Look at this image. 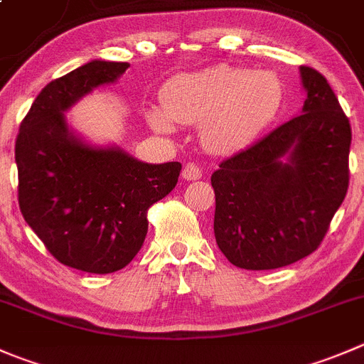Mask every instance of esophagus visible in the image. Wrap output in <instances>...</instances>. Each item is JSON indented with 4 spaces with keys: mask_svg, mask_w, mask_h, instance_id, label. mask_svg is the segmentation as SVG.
<instances>
[{
    "mask_svg": "<svg viewBox=\"0 0 364 364\" xmlns=\"http://www.w3.org/2000/svg\"><path fill=\"white\" fill-rule=\"evenodd\" d=\"M183 179L185 181H196V179L203 178V171H200L199 165L196 164H186L185 168H183Z\"/></svg>",
    "mask_w": 364,
    "mask_h": 364,
    "instance_id": "1",
    "label": "esophagus"
}]
</instances>
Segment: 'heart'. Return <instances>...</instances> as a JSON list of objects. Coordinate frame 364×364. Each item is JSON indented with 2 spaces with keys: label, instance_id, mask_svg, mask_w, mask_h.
I'll return each instance as SVG.
<instances>
[{
  "label": "heart",
  "instance_id": "1",
  "mask_svg": "<svg viewBox=\"0 0 364 364\" xmlns=\"http://www.w3.org/2000/svg\"><path fill=\"white\" fill-rule=\"evenodd\" d=\"M161 105L146 112L154 129L168 133L174 122H200L206 149L229 154L252 144L276 121L284 105V87L272 70L218 63L168 81Z\"/></svg>",
  "mask_w": 364,
  "mask_h": 364
}]
</instances>
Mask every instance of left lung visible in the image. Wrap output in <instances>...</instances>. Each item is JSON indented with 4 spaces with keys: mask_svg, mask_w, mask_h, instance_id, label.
Instances as JSON below:
<instances>
[{
    "mask_svg": "<svg viewBox=\"0 0 364 364\" xmlns=\"http://www.w3.org/2000/svg\"><path fill=\"white\" fill-rule=\"evenodd\" d=\"M302 114L211 174L213 231L235 267L272 270L315 252L348 190L352 129L316 69L301 67Z\"/></svg>",
    "mask_w": 364,
    "mask_h": 364,
    "instance_id": "1",
    "label": "left lung"
}]
</instances>
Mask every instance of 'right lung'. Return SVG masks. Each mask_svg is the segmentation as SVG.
<instances>
[{
	"label": "right lung",
	"mask_w": 364,
	"mask_h": 364,
	"mask_svg": "<svg viewBox=\"0 0 364 364\" xmlns=\"http://www.w3.org/2000/svg\"><path fill=\"white\" fill-rule=\"evenodd\" d=\"M128 67L92 60L49 81L16 139L24 220L56 261L90 274L117 272L136 256L147 211L172 192L181 172L179 161L151 165L115 147H90L67 128L63 112Z\"/></svg>",
	"instance_id": "obj_1"
}]
</instances>
